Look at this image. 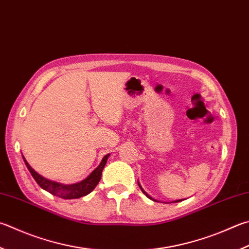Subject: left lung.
<instances>
[{
  "label": "left lung",
  "mask_w": 249,
  "mask_h": 249,
  "mask_svg": "<svg viewBox=\"0 0 249 249\" xmlns=\"http://www.w3.org/2000/svg\"><path fill=\"white\" fill-rule=\"evenodd\" d=\"M137 182H138V180H137ZM138 186H139L140 189H142V192L144 194V195H146V196L149 198V199H151V200H153V201H158L157 199H155V198H152L150 195H149V194H148L146 191H144V189L142 187V185L139 184V182H138ZM182 200H183V199H178V200H175V201H172V202H179V201H182ZM158 202H160V201H158ZM165 203H166V202H165Z\"/></svg>",
  "instance_id": "8db88e82"
}]
</instances>
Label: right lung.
<instances>
[{
  "label": "right lung",
  "mask_w": 249,
  "mask_h": 249,
  "mask_svg": "<svg viewBox=\"0 0 249 249\" xmlns=\"http://www.w3.org/2000/svg\"><path fill=\"white\" fill-rule=\"evenodd\" d=\"M110 157V153H107L105 157H103L102 161L100 162L96 169H94L91 173H90L87 178L81 180V182L75 183V184H62L55 182V180L49 179L44 178L41 174H39L38 172H36L31 166L29 165L28 162L25 159V157L22 156V159L25 161V164L27 168H28L29 172L33 175L36 182L44 191L49 192L54 196H57L60 198H64V199H77V198L84 197L88 194L91 193L98 183L100 182L102 170L105 168L107 161V158Z\"/></svg>",
  "instance_id": "1"
}]
</instances>
